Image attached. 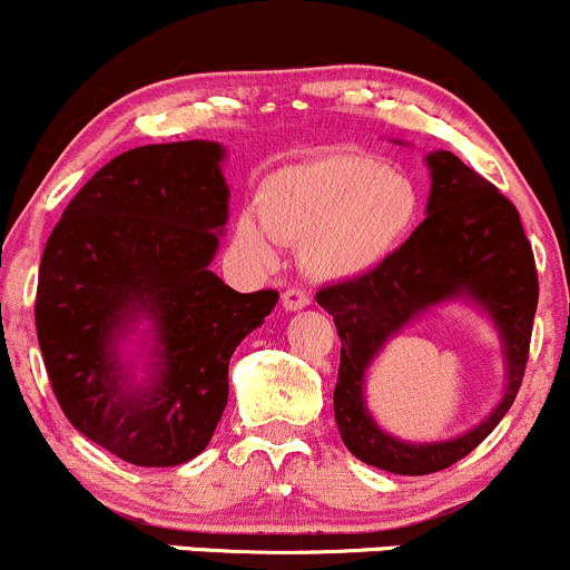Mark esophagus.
Listing matches in <instances>:
<instances>
[{"mask_svg": "<svg viewBox=\"0 0 570 570\" xmlns=\"http://www.w3.org/2000/svg\"><path fill=\"white\" fill-rule=\"evenodd\" d=\"M311 303V295L301 286H289V289L284 292V308L289 311H297V308H305V305Z\"/></svg>", "mask_w": 570, "mask_h": 570, "instance_id": "esophagus-1", "label": "esophagus"}]
</instances>
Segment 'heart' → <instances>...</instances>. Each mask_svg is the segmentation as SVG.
Returning a JSON list of instances; mask_svg holds the SVG:
<instances>
[{
    "mask_svg": "<svg viewBox=\"0 0 570 570\" xmlns=\"http://www.w3.org/2000/svg\"><path fill=\"white\" fill-rule=\"evenodd\" d=\"M415 215L410 179L365 155H327L269 177L259 218L239 220L237 243L262 265L275 259L273 239L303 245L316 278H355L393 254Z\"/></svg>",
    "mask_w": 570,
    "mask_h": 570,
    "instance_id": "obj_1",
    "label": "heart"
}]
</instances>
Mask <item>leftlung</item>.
<instances>
[{
  "instance_id": "left-lung-1",
  "label": "left lung",
  "mask_w": 570,
  "mask_h": 570,
  "mask_svg": "<svg viewBox=\"0 0 570 570\" xmlns=\"http://www.w3.org/2000/svg\"><path fill=\"white\" fill-rule=\"evenodd\" d=\"M429 215L382 265L316 292L341 338L333 391L341 440L357 459L395 475L448 470L475 451L505 417L522 387L538 308V269L519 209L453 153H431ZM466 291L492 311L509 355V391L470 435L406 446L375 429L362 406V374L381 344L417 309Z\"/></svg>"
}]
</instances>
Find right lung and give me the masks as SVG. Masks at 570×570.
I'll return each mask as SVG.
<instances>
[{
    "instance_id": "add662e5",
    "label": "right lung",
    "mask_w": 570,
    "mask_h": 570,
    "mask_svg": "<svg viewBox=\"0 0 570 570\" xmlns=\"http://www.w3.org/2000/svg\"><path fill=\"white\" fill-rule=\"evenodd\" d=\"M215 141L147 144L98 169L65 207L40 259L35 327L65 417L139 466L199 456L229 399V361L278 292H235L207 265L229 213ZM159 325V385L125 396L112 333Z\"/></svg>"
}]
</instances>
